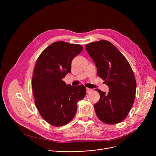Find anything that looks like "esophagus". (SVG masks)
<instances>
[{
  "mask_svg": "<svg viewBox=\"0 0 156 156\" xmlns=\"http://www.w3.org/2000/svg\"><path fill=\"white\" fill-rule=\"evenodd\" d=\"M92 91V90L91 89H90V88H88V87H86V92L87 93H90V91Z\"/></svg>",
  "mask_w": 156,
  "mask_h": 156,
  "instance_id": "34e87169",
  "label": "esophagus"
}]
</instances>
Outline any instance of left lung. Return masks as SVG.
<instances>
[{"label": "left lung", "instance_id": "left-lung-1", "mask_svg": "<svg viewBox=\"0 0 156 156\" xmlns=\"http://www.w3.org/2000/svg\"><path fill=\"white\" fill-rule=\"evenodd\" d=\"M86 50L97 67L98 75L109 87L107 94L95 89L100 95L94 104L98 118L114 125L124 120L134 103L136 82L131 66L118 49L109 41L101 40L86 44Z\"/></svg>", "mask_w": 156, "mask_h": 156}]
</instances>
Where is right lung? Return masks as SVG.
Wrapping results in <instances>:
<instances>
[{"instance_id": "right-lung-1", "label": "right lung", "mask_w": 156, "mask_h": 156, "mask_svg": "<svg viewBox=\"0 0 156 156\" xmlns=\"http://www.w3.org/2000/svg\"><path fill=\"white\" fill-rule=\"evenodd\" d=\"M83 48L63 41L51 44L37 59L32 78L34 103L48 123L60 126L75 117L77 103L85 97L86 87L66 84L63 78L71 72L72 61Z\"/></svg>"}]
</instances>
